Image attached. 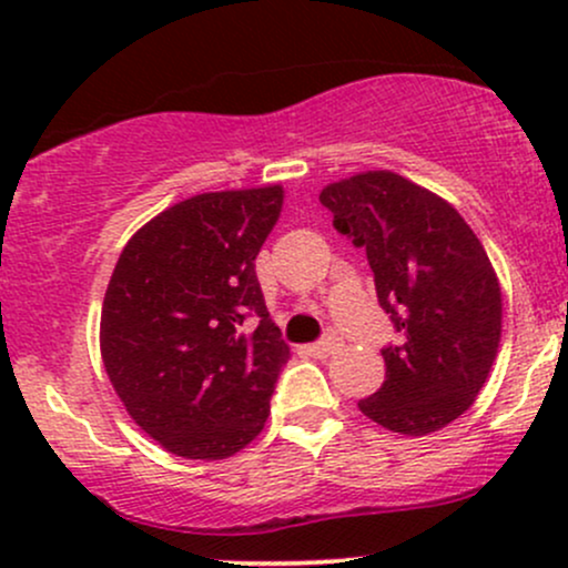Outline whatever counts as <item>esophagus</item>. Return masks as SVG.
<instances>
[{"instance_id":"34e87169","label":"esophagus","mask_w":568,"mask_h":568,"mask_svg":"<svg viewBox=\"0 0 568 568\" xmlns=\"http://www.w3.org/2000/svg\"><path fill=\"white\" fill-rule=\"evenodd\" d=\"M338 347H342V342H338L336 336H325L323 342L310 344V355H315V357H328V355H334V352H338Z\"/></svg>"}]
</instances>
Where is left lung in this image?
Wrapping results in <instances>:
<instances>
[{
  "label": "left lung",
  "instance_id": "1",
  "mask_svg": "<svg viewBox=\"0 0 568 568\" xmlns=\"http://www.w3.org/2000/svg\"><path fill=\"white\" fill-rule=\"evenodd\" d=\"M334 226L366 247L376 296L400 347H384L379 393L357 408L400 435H429L465 414L501 336V288L484 245L452 202L393 171L321 192Z\"/></svg>",
  "mask_w": 568,
  "mask_h": 568
}]
</instances>
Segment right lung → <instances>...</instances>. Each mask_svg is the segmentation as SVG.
I'll list each match as a JSON object with an SVG mask.
<instances>
[{
  "label": "right lung",
  "instance_id": "1",
  "mask_svg": "<svg viewBox=\"0 0 568 568\" xmlns=\"http://www.w3.org/2000/svg\"><path fill=\"white\" fill-rule=\"evenodd\" d=\"M283 197L280 184L194 194L122 247L101 310L103 368L135 425L175 456L226 459L270 416L291 349L256 256Z\"/></svg>",
  "mask_w": 568,
  "mask_h": 568
}]
</instances>
